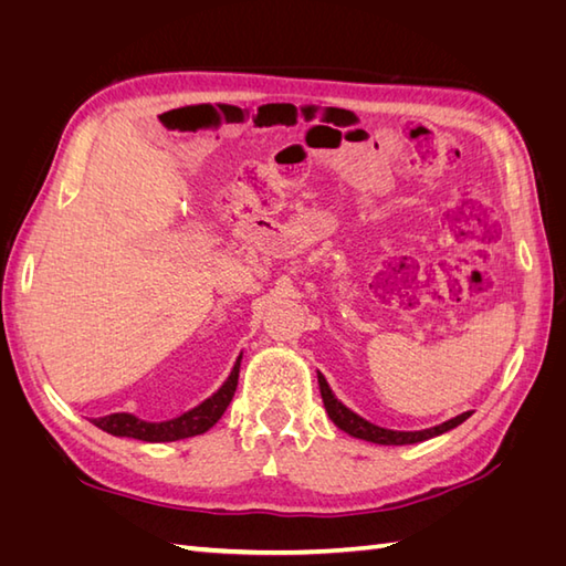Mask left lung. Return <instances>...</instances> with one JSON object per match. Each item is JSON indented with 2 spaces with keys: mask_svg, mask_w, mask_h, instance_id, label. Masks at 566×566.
<instances>
[{
  "mask_svg": "<svg viewBox=\"0 0 566 566\" xmlns=\"http://www.w3.org/2000/svg\"><path fill=\"white\" fill-rule=\"evenodd\" d=\"M318 387H321V399L323 406H326V411L331 416V420L340 430H345L347 436L359 438V440H367V442H377V444H413V442H423L430 440L436 436H442V432H448L452 428H457L460 423L472 416V411H467L462 416H454L450 420H444V423L436 426V428H426V430H389V428H379L375 423H369V420L359 418L357 413H353L350 408L343 406L338 399H335L326 377L318 371Z\"/></svg>",
  "mask_w": 566,
  "mask_h": 566,
  "instance_id": "obj_1",
  "label": "left lung"
}]
</instances>
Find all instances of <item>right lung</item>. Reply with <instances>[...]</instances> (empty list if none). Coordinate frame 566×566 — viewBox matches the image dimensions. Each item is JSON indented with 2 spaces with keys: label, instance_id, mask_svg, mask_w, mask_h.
I'll return each instance as SVG.
<instances>
[{
  "label": "right lung",
  "instance_id": "add662e5",
  "mask_svg": "<svg viewBox=\"0 0 566 566\" xmlns=\"http://www.w3.org/2000/svg\"><path fill=\"white\" fill-rule=\"evenodd\" d=\"M240 357L235 359V365L231 369V375H228V379L223 381V387L213 396H209L207 401H201L199 406H195L191 411L182 416H177L172 420H163V423H148V420H140L130 413H112L104 418H94L92 423L106 432H112V436L136 438L143 442H175V440L201 436V432H207L211 426H216V420L223 416L228 403L233 399L235 387H238Z\"/></svg>",
  "mask_w": 566,
  "mask_h": 566
}]
</instances>
